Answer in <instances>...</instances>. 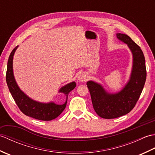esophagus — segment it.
Wrapping results in <instances>:
<instances>
[{"instance_id":"34e87169","label":"esophagus","mask_w":155,"mask_h":155,"mask_svg":"<svg viewBox=\"0 0 155 155\" xmlns=\"http://www.w3.org/2000/svg\"><path fill=\"white\" fill-rule=\"evenodd\" d=\"M87 74H85L84 72H83V73H81L79 75H78V80L80 82H84L87 80Z\"/></svg>"}]
</instances>
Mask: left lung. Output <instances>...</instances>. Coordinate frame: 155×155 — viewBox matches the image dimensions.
I'll return each instance as SVG.
<instances>
[{"label": "left lung", "mask_w": 155, "mask_h": 155, "mask_svg": "<svg viewBox=\"0 0 155 155\" xmlns=\"http://www.w3.org/2000/svg\"><path fill=\"white\" fill-rule=\"evenodd\" d=\"M117 37L128 45L133 54V68L129 81L120 91L113 94L107 93L101 84L93 81L87 83L95 112L107 119L120 117L133 110L147 78L145 58L139 46L127 35L117 33Z\"/></svg>", "instance_id": "1"}]
</instances>
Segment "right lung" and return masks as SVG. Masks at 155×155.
<instances>
[{
	"label": "right lung",
	"instance_id": "add662e5",
	"mask_svg": "<svg viewBox=\"0 0 155 155\" xmlns=\"http://www.w3.org/2000/svg\"><path fill=\"white\" fill-rule=\"evenodd\" d=\"M18 47V46L16 47L11 52L7 63L6 80L10 93H11L12 98H14L15 103L17 104L20 110L25 115L34 118L35 119L41 120H53L58 117L64 110L66 106H67L68 94L76 87L75 82H72V83L66 84L59 90V93H64L67 97V100L63 104H57L54 102L43 103L31 99L20 89L18 84H16L14 74H13V56H14Z\"/></svg>",
	"mask_w": 155,
	"mask_h": 155
}]
</instances>
